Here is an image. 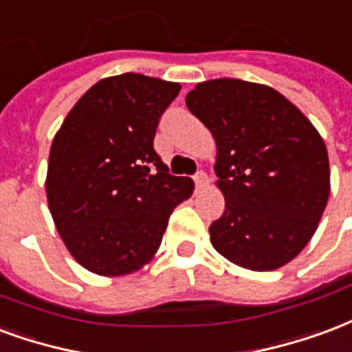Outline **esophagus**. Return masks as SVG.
<instances>
[{"instance_id": "1", "label": "esophagus", "mask_w": 352, "mask_h": 352, "mask_svg": "<svg viewBox=\"0 0 352 352\" xmlns=\"http://www.w3.org/2000/svg\"><path fill=\"white\" fill-rule=\"evenodd\" d=\"M195 184H197V187H199V189H202V187H206L208 184H210V179H208V176H206V173H197L195 174Z\"/></svg>"}]
</instances>
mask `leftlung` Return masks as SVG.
Returning a JSON list of instances; mask_svg holds the SVG:
<instances>
[{
	"mask_svg": "<svg viewBox=\"0 0 352 352\" xmlns=\"http://www.w3.org/2000/svg\"><path fill=\"white\" fill-rule=\"evenodd\" d=\"M186 104L217 146L225 212L210 225L215 251L255 272L291 263L315 234L330 195L319 131L279 91L238 78L201 82Z\"/></svg>",
	"mask_w": 352,
	"mask_h": 352,
	"instance_id": "1",
	"label": "left lung"
}]
</instances>
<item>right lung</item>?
<instances>
[{
    "mask_svg": "<svg viewBox=\"0 0 352 352\" xmlns=\"http://www.w3.org/2000/svg\"><path fill=\"white\" fill-rule=\"evenodd\" d=\"M178 82L125 73L82 95L56 133L46 199L69 253L86 270L116 278L157 253L173 210L193 179L168 174L153 150L159 118Z\"/></svg>",
    "mask_w": 352,
    "mask_h": 352,
    "instance_id": "right-lung-1",
    "label": "right lung"
}]
</instances>
